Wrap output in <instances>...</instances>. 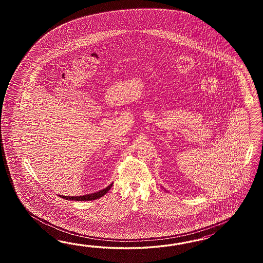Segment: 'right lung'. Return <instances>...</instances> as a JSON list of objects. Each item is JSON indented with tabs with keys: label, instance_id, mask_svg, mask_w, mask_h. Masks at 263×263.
<instances>
[{
	"label": "right lung",
	"instance_id": "obj_1",
	"mask_svg": "<svg viewBox=\"0 0 263 263\" xmlns=\"http://www.w3.org/2000/svg\"><path fill=\"white\" fill-rule=\"evenodd\" d=\"M112 186V183L110 184L109 186H107L105 189H102L100 191L92 193V194H88V195H84V196H76V197H68V196H62L59 195L62 199H69V200H95V199H98L103 197L106 193L110 190Z\"/></svg>",
	"mask_w": 263,
	"mask_h": 263
}]
</instances>
